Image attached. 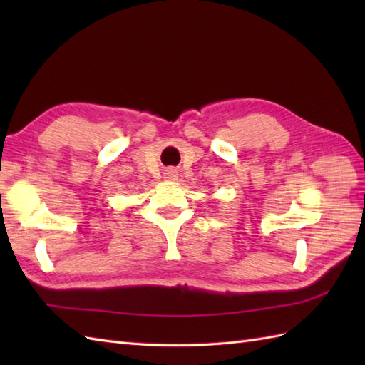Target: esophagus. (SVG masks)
I'll return each instance as SVG.
<instances>
[{
	"label": "esophagus",
	"mask_w": 365,
	"mask_h": 365,
	"mask_svg": "<svg viewBox=\"0 0 365 365\" xmlns=\"http://www.w3.org/2000/svg\"><path fill=\"white\" fill-rule=\"evenodd\" d=\"M175 177H177V173H175V170L170 169V170H169V177H168V178H175Z\"/></svg>",
	"instance_id": "34e87169"
}]
</instances>
